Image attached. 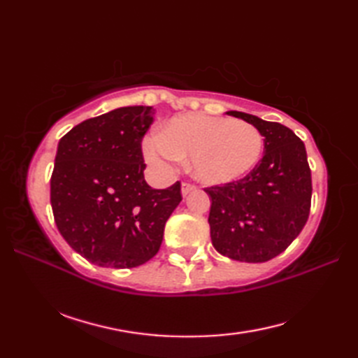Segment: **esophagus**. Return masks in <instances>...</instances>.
I'll list each match as a JSON object with an SVG mask.
<instances>
[{"mask_svg":"<svg viewBox=\"0 0 358 358\" xmlns=\"http://www.w3.org/2000/svg\"><path fill=\"white\" fill-rule=\"evenodd\" d=\"M195 189H196V186H195V185H191V183H183V185H181V195L186 196V195H189L191 192H194Z\"/></svg>","mask_w":358,"mask_h":358,"instance_id":"34e87169","label":"esophagus"}]
</instances>
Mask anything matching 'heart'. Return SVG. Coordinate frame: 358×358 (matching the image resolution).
I'll use <instances>...</instances> for the list:
<instances>
[{"mask_svg": "<svg viewBox=\"0 0 358 358\" xmlns=\"http://www.w3.org/2000/svg\"><path fill=\"white\" fill-rule=\"evenodd\" d=\"M264 140L258 129L241 120L183 113L143 143L146 162L158 172H171L191 157L195 178L224 185L241 178L260 162Z\"/></svg>", "mask_w": 358, "mask_h": 358, "instance_id": "heart-1", "label": "heart"}]
</instances>
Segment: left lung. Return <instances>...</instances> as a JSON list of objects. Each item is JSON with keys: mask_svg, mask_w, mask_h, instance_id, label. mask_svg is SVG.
Returning a JSON list of instances; mask_svg holds the SVG:
<instances>
[{"mask_svg": "<svg viewBox=\"0 0 358 358\" xmlns=\"http://www.w3.org/2000/svg\"><path fill=\"white\" fill-rule=\"evenodd\" d=\"M226 113L262 132L264 155L245 178L204 189L212 201L210 240L232 260L264 263L283 252L308 222L313 183L305 143L280 123Z\"/></svg>", "mask_w": 358, "mask_h": 358, "instance_id": "1", "label": "left lung"}]
</instances>
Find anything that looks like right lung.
Listing matches in <instances>:
<instances>
[{
    "mask_svg": "<svg viewBox=\"0 0 358 358\" xmlns=\"http://www.w3.org/2000/svg\"><path fill=\"white\" fill-rule=\"evenodd\" d=\"M152 121L150 106L118 108L83 121L58 143L53 218L67 245L103 268L149 262L181 201L180 181L152 189L144 180L141 140Z\"/></svg>",
    "mask_w": 358,
    "mask_h": 358,
    "instance_id": "1",
    "label": "right lung"
}]
</instances>
